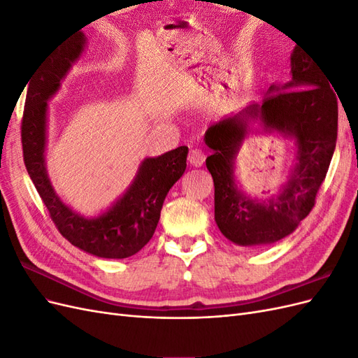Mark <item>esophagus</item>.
I'll list each match as a JSON object with an SVG mask.
<instances>
[{"mask_svg": "<svg viewBox=\"0 0 358 358\" xmlns=\"http://www.w3.org/2000/svg\"><path fill=\"white\" fill-rule=\"evenodd\" d=\"M206 159V155L201 149H191L188 154V162L192 167H201Z\"/></svg>", "mask_w": 358, "mask_h": 358, "instance_id": "obj_1", "label": "esophagus"}]
</instances>
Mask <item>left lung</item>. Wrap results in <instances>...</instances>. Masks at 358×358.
Segmentation results:
<instances>
[{"label":"left lung","mask_w":358,"mask_h":358,"mask_svg":"<svg viewBox=\"0 0 358 358\" xmlns=\"http://www.w3.org/2000/svg\"><path fill=\"white\" fill-rule=\"evenodd\" d=\"M329 76L308 53H291V82L272 85L263 104H249L237 115L208 128L206 158L215 185V221L236 245L259 248L284 239L315 206L338 138V96ZM258 120L266 132L295 138L296 167L276 196L264 202L248 198L236 187L234 159L248 127Z\"/></svg>","instance_id":"1"}]
</instances>
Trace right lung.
Here are the masks:
<instances>
[{"label":"right lung","instance_id":"obj_1","mask_svg":"<svg viewBox=\"0 0 358 358\" xmlns=\"http://www.w3.org/2000/svg\"><path fill=\"white\" fill-rule=\"evenodd\" d=\"M83 34L59 46L45 62L28 90L22 117V149L28 175L59 233L82 251L101 258H128L154 236L169 189L187 169L188 148L179 146L146 158L124 196L95 218H85L62 203L49 180L45 150L48 100L85 49Z\"/></svg>","mask_w":358,"mask_h":358}]
</instances>
